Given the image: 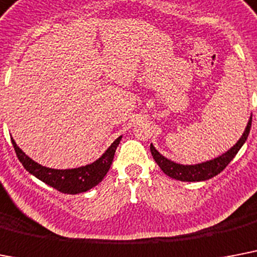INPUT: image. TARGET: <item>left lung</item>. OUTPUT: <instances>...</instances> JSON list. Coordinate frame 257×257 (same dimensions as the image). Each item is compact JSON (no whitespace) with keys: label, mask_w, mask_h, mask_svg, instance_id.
<instances>
[{"label":"left lung","mask_w":257,"mask_h":257,"mask_svg":"<svg viewBox=\"0 0 257 257\" xmlns=\"http://www.w3.org/2000/svg\"><path fill=\"white\" fill-rule=\"evenodd\" d=\"M252 124V116L249 117L247 122V126L244 129L243 135L239 139L232 148L227 150L226 153H223L222 156H219L216 158H212L210 161L201 162V164L195 165H182L178 162H174L172 160H169L165 156H162L153 144H150V152L153 156L154 161L157 162V165L161 168L162 172L169 176L170 178L178 179V181H183V182H201V181H207V179L212 178V177L218 176L219 173L226 169V166L232 161V158L237 154V152L240 150L244 143L247 141L249 131H251Z\"/></svg>","instance_id":"left-lung-1"}]
</instances>
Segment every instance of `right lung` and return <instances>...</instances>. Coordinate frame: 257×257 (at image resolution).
I'll use <instances>...</instances> for the list:
<instances>
[{"mask_svg": "<svg viewBox=\"0 0 257 257\" xmlns=\"http://www.w3.org/2000/svg\"><path fill=\"white\" fill-rule=\"evenodd\" d=\"M121 137L122 136H120L114 140L113 143L110 144V147L96 161L74 169H53L43 166L29 157L24 150L17 145L13 137H12V143H13L17 157L30 174L60 193L80 194L88 191L103 181L113 161L114 153L121 141Z\"/></svg>", "mask_w": 257, "mask_h": 257, "instance_id": "1", "label": "right lung"}]
</instances>
